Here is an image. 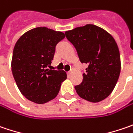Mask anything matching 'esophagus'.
<instances>
[{"mask_svg":"<svg viewBox=\"0 0 133 133\" xmlns=\"http://www.w3.org/2000/svg\"><path fill=\"white\" fill-rule=\"evenodd\" d=\"M71 74H72V71H68V72H67V74H68V77H70V76L71 75Z\"/></svg>","mask_w":133,"mask_h":133,"instance_id":"obj_1","label":"esophagus"}]
</instances>
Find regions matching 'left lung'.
I'll list each match as a JSON object with an SVG mask.
<instances>
[{
    "label": "left lung",
    "mask_w": 133,
    "mask_h": 133,
    "mask_svg": "<svg viewBox=\"0 0 133 133\" xmlns=\"http://www.w3.org/2000/svg\"><path fill=\"white\" fill-rule=\"evenodd\" d=\"M65 33L77 50L80 62L88 65L82 83L74 87L77 95L92 103L106 99L112 92L121 72V57L115 40L94 24L76 27Z\"/></svg>",
    "instance_id": "8db88e82"
}]
</instances>
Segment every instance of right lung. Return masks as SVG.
<instances>
[{"label":"right lung","instance_id":"right-lung-1","mask_svg":"<svg viewBox=\"0 0 133 133\" xmlns=\"http://www.w3.org/2000/svg\"><path fill=\"white\" fill-rule=\"evenodd\" d=\"M65 37L63 32L41 26L24 33L15 43L12 72L21 93L29 101L43 104L58 95L66 73L48 67L54 59L56 45Z\"/></svg>","mask_w":133,"mask_h":133}]
</instances>
